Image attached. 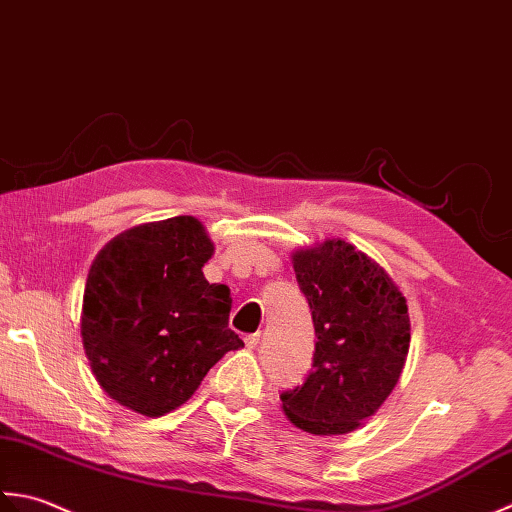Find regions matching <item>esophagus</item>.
<instances>
[{
	"instance_id": "esophagus-1",
	"label": "esophagus",
	"mask_w": 512,
	"mask_h": 512,
	"mask_svg": "<svg viewBox=\"0 0 512 512\" xmlns=\"http://www.w3.org/2000/svg\"><path fill=\"white\" fill-rule=\"evenodd\" d=\"M243 340H245V347H247V349H256L258 342H260V333H258V331H256V333H247V336H245Z\"/></svg>"
}]
</instances>
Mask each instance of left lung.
<instances>
[{
  "label": "left lung",
  "instance_id": "obj_1",
  "mask_svg": "<svg viewBox=\"0 0 512 512\" xmlns=\"http://www.w3.org/2000/svg\"><path fill=\"white\" fill-rule=\"evenodd\" d=\"M294 271L318 340L305 382L280 393L283 411L307 433H349L400 380L411 342L406 298L387 271L344 241L298 249Z\"/></svg>",
  "mask_w": 512,
  "mask_h": 512
}]
</instances>
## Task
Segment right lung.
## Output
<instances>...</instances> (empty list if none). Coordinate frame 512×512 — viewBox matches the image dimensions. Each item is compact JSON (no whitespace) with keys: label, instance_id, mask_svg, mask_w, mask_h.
<instances>
[{"label":"right lung","instance_id":"right-lung-1","mask_svg":"<svg viewBox=\"0 0 512 512\" xmlns=\"http://www.w3.org/2000/svg\"><path fill=\"white\" fill-rule=\"evenodd\" d=\"M214 243L194 216L145 223L101 249L83 291L81 338L101 389L148 417L194 395L243 340L227 327L229 287L203 265Z\"/></svg>","mask_w":512,"mask_h":512}]
</instances>
